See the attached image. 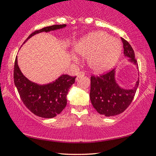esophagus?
I'll use <instances>...</instances> for the list:
<instances>
[{"label":"esophagus","instance_id":"1","mask_svg":"<svg viewBox=\"0 0 156 156\" xmlns=\"http://www.w3.org/2000/svg\"><path fill=\"white\" fill-rule=\"evenodd\" d=\"M85 76V73L83 71H80L78 72V73L77 74V80L78 78H80V77H83V76Z\"/></svg>","mask_w":156,"mask_h":156}]
</instances>
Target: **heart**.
<instances>
[{
  "mask_svg": "<svg viewBox=\"0 0 156 156\" xmlns=\"http://www.w3.org/2000/svg\"><path fill=\"white\" fill-rule=\"evenodd\" d=\"M121 49L119 41L104 32L90 33L80 39L74 47L76 54L88 56V66L96 73L111 69L119 58Z\"/></svg>",
  "mask_w": 156,
  "mask_h": 156,
  "instance_id": "b5f03b06",
  "label": "heart"
}]
</instances>
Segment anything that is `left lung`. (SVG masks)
Masks as SVG:
<instances>
[{
    "instance_id": "1",
    "label": "left lung",
    "mask_w": 156,
    "mask_h": 156,
    "mask_svg": "<svg viewBox=\"0 0 156 156\" xmlns=\"http://www.w3.org/2000/svg\"><path fill=\"white\" fill-rule=\"evenodd\" d=\"M125 56L138 66L133 48L128 41L122 38ZM139 68V66H138ZM115 69L100 76H91L90 98L94 108L100 115L112 117L122 113L133 100L139 84V79L133 88L125 90L120 87L115 79Z\"/></svg>"
}]
</instances>
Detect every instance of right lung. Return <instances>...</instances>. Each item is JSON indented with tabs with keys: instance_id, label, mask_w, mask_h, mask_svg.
Here are the masks:
<instances>
[{
	"instance_id": "1",
	"label": "right lung",
	"mask_w": 156,
	"mask_h": 156,
	"mask_svg": "<svg viewBox=\"0 0 156 156\" xmlns=\"http://www.w3.org/2000/svg\"><path fill=\"white\" fill-rule=\"evenodd\" d=\"M66 26V25H55L36 30L27 37L25 42L32 36L39 32H50ZM13 77L20 97L26 107L38 117L53 118L59 115L66 106L67 94L70 87L75 83L76 76L62 75L51 83L37 85L30 81L22 73L16 57Z\"/></svg>"
}]
</instances>
